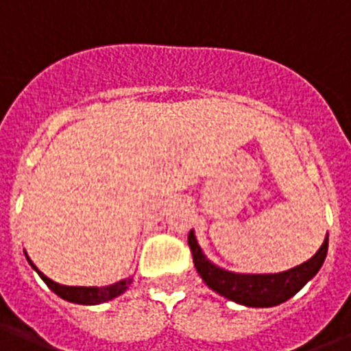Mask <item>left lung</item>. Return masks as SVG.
<instances>
[{
	"instance_id": "8db88e82",
	"label": "left lung",
	"mask_w": 351,
	"mask_h": 351,
	"mask_svg": "<svg viewBox=\"0 0 351 351\" xmlns=\"http://www.w3.org/2000/svg\"><path fill=\"white\" fill-rule=\"evenodd\" d=\"M193 253V262L198 275L209 288L219 295L233 300L237 304L247 308H271L291 299L297 291L304 288L315 277L317 271L324 264L328 253V234L322 245L310 261L280 273H234L230 269L217 266L204 255L202 247L198 245L195 231H189L187 237Z\"/></svg>"
}]
</instances>
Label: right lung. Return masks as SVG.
I'll return each instance as SVG.
<instances>
[{
    "mask_svg": "<svg viewBox=\"0 0 351 351\" xmlns=\"http://www.w3.org/2000/svg\"><path fill=\"white\" fill-rule=\"evenodd\" d=\"M25 256H27V261L29 264L36 269V273L43 278V282L49 286V288L58 295V297H62L63 300H69V302H74V304H85V306H95V304H101V302H107V300H112L118 295L125 293V289L131 286L132 277H127L120 282H114L111 286H63V284H58L54 280L43 275V273L34 266V262L30 261L29 255H27V251H25Z\"/></svg>",
    "mask_w": 351,
    "mask_h": 351,
    "instance_id": "right-lung-1",
    "label": "right lung"
}]
</instances>
